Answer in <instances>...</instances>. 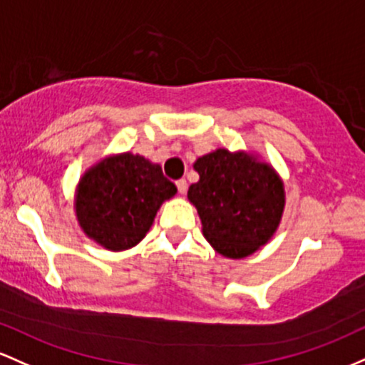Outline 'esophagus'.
<instances>
[{
	"label": "esophagus",
	"instance_id": "obj_1",
	"mask_svg": "<svg viewBox=\"0 0 365 365\" xmlns=\"http://www.w3.org/2000/svg\"><path fill=\"white\" fill-rule=\"evenodd\" d=\"M175 186H178V191H179V193H181V195L186 193V190H187L186 179H179V181H175Z\"/></svg>",
	"mask_w": 365,
	"mask_h": 365
}]
</instances>
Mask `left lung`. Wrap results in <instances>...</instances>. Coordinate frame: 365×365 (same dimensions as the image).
Here are the masks:
<instances>
[{"label":"left lung","mask_w":365,"mask_h":365,"mask_svg":"<svg viewBox=\"0 0 365 365\" xmlns=\"http://www.w3.org/2000/svg\"><path fill=\"white\" fill-rule=\"evenodd\" d=\"M198 182L187 190L205 240L217 253L240 260L267 245L284 214L281 175L250 150L217 148L196 158Z\"/></svg>","instance_id":"obj_1"}]
</instances>
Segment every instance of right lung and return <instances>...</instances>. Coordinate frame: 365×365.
Instances as JSON below:
<instances>
[{
    "instance_id": "obj_1",
    "label": "right lung",
    "mask_w": 365,
    "mask_h": 365,
    "mask_svg": "<svg viewBox=\"0 0 365 365\" xmlns=\"http://www.w3.org/2000/svg\"><path fill=\"white\" fill-rule=\"evenodd\" d=\"M178 187L162 167L130 151L112 153L81 175L73 210L86 237L110 252L136 247Z\"/></svg>"
}]
</instances>
